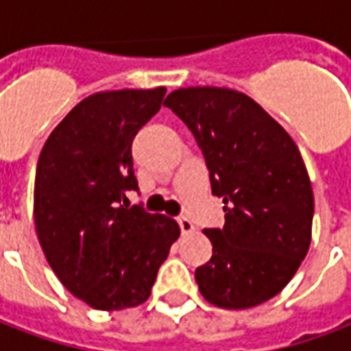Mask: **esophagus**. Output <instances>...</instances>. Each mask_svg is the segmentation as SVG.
Returning <instances> with one entry per match:
<instances>
[{
	"label": "esophagus",
	"mask_w": 351,
	"mask_h": 351,
	"mask_svg": "<svg viewBox=\"0 0 351 351\" xmlns=\"http://www.w3.org/2000/svg\"><path fill=\"white\" fill-rule=\"evenodd\" d=\"M176 221H178V228H180L182 233H191V231H193V223H191L190 218H186V216H178Z\"/></svg>",
	"instance_id": "1"
}]
</instances>
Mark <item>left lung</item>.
I'll list each match as a JSON object with an SVG mask.
<instances>
[{
  "instance_id": "left-lung-1",
  "label": "left lung",
  "mask_w": 351,
  "mask_h": 351,
  "mask_svg": "<svg viewBox=\"0 0 351 351\" xmlns=\"http://www.w3.org/2000/svg\"><path fill=\"white\" fill-rule=\"evenodd\" d=\"M203 152L223 228L205 229L213 258L195 269L206 301L250 308L278 295L306 256L314 195L301 152L286 130L235 90L180 88L163 103Z\"/></svg>"
}]
</instances>
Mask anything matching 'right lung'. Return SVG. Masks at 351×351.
Masks as SVG:
<instances>
[{"mask_svg": "<svg viewBox=\"0 0 351 351\" xmlns=\"http://www.w3.org/2000/svg\"><path fill=\"white\" fill-rule=\"evenodd\" d=\"M165 88L93 93L43 146L35 171V228L47 261L75 297L97 310L150 297L180 229L128 203L138 191L131 145L158 114Z\"/></svg>", "mask_w": 351, "mask_h": 351, "instance_id": "add662e5", "label": "right lung"}]
</instances>
